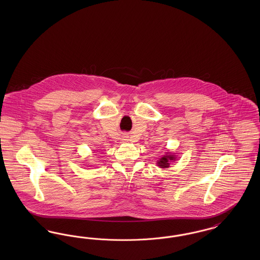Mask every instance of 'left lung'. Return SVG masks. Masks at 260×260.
<instances>
[{
  "mask_svg": "<svg viewBox=\"0 0 260 260\" xmlns=\"http://www.w3.org/2000/svg\"><path fill=\"white\" fill-rule=\"evenodd\" d=\"M175 155L171 153V152H167L166 155H164L162 157H161V159L159 161H157V165L158 167H160L161 169H167L170 167L171 162L173 161H175Z\"/></svg>",
  "mask_w": 260,
  "mask_h": 260,
  "instance_id": "1",
  "label": "left lung"
}]
</instances>
